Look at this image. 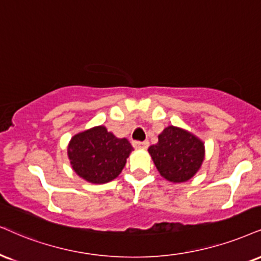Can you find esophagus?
<instances>
[{
    "mask_svg": "<svg viewBox=\"0 0 261 261\" xmlns=\"http://www.w3.org/2000/svg\"><path fill=\"white\" fill-rule=\"evenodd\" d=\"M134 149L146 150L149 147V141H133Z\"/></svg>",
    "mask_w": 261,
    "mask_h": 261,
    "instance_id": "esophagus-1",
    "label": "esophagus"
}]
</instances>
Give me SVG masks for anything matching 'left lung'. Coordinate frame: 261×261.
<instances>
[{
    "instance_id": "left-lung-1",
    "label": "left lung",
    "mask_w": 261,
    "mask_h": 261,
    "mask_svg": "<svg viewBox=\"0 0 261 261\" xmlns=\"http://www.w3.org/2000/svg\"><path fill=\"white\" fill-rule=\"evenodd\" d=\"M157 170L170 182H185L201 169L204 143L184 128L168 125L159 134V143L149 147Z\"/></svg>"
}]
</instances>
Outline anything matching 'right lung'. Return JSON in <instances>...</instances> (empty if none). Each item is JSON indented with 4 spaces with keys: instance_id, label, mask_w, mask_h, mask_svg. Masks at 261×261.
I'll return each mask as SVG.
<instances>
[{
    "instance_id": "obj_1",
    "label": "right lung",
    "mask_w": 261,
    "mask_h": 261,
    "mask_svg": "<svg viewBox=\"0 0 261 261\" xmlns=\"http://www.w3.org/2000/svg\"><path fill=\"white\" fill-rule=\"evenodd\" d=\"M133 146L125 138L115 137L105 125L75 134L67 145L73 172L92 184H105L121 174Z\"/></svg>"
}]
</instances>
